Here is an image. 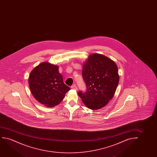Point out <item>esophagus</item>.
I'll list each match as a JSON object with an SVG mask.
<instances>
[{"label": "esophagus", "mask_w": 157, "mask_h": 157, "mask_svg": "<svg viewBox=\"0 0 157 157\" xmlns=\"http://www.w3.org/2000/svg\"><path fill=\"white\" fill-rule=\"evenodd\" d=\"M71 88H72L73 90H78L77 87L75 86V85L71 86Z\"/></svg>", "instance_id": "1"}]
</instances>
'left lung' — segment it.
I'll use <instances>...</instances> for the list:
<instances>
[{"mask_svg": "<svg viewBox=\"0 0 157 157\" xmlns=\"http://www.w3.org/2000/svg\"><path fill=\"white\" fill-rule=\"evenodd\" d=\"M82 65L87 91L78 94L89 109H99L114 97L119 82L118 67L113 60L99 54H91Z\"/></svg>", "mask_w": 157, "mask_h": 157, "instance_id": "obj_1", "label": "left lung"}]
</instances>
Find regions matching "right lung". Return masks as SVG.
<instances>
[{"mask_svg":"<svg viewBox=\"0 0 157 157\" xmlns=\"http://www.w3.org/2000/svg\"><path fill=\"white\" fill-rule=\"evenodd\" d=\"M58 66L49 62L38 65L31 71L28 82L33 95L39 102L53 107L62 101L70 88L67 86Z\"/></svg>","mask_w":157,"mask_h":157,"instance_id":"1","label":"right lung"}]
</instances>
